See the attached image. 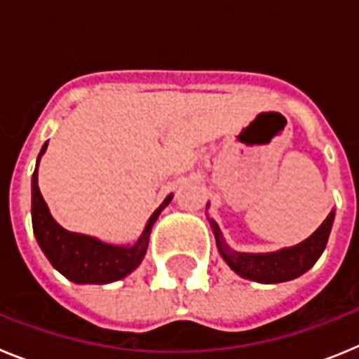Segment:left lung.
<instances>
[{"mask_svg": "<svg viewBox=\"0 0 359 359\" xmlns=\"http://www.w3.org/2000/svg\"><path fill=\"white\" fill-rule=\"evenodd\" d=\"M332 221H334V210L327 215V219L320 224L318 230L309 239L297 244L293 248H284L273 253L231 252L223 243L221 231L214 221H212V226H214L219 252L237 275H241L243 278H250V280L261 282V284H278V282L293 280V278L300 277L318 261V257L322 255L325 244H327Z\"/></svg>", "mask_w": 359, "mask_h": 359, "instance_id": "8db88e82", "label": "left lung"}]
</instances>
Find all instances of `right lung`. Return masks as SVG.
Masks as SVG:
<instances>
[{
    "label": "right lung",
    "mask_w": 359,
    "mask_h": 359,
    "mask_svg": "<svg viewBox=\"0 0 359 359\" xmlns=\"http://www.w3.org/2000/svg\"><path fill=\"white\" fill-rule=\"evenodd\" d=\"M46 145L48 142L43 145L41 154L46 151ZM37 165L32 176V226L41 250L48 257L53 268L75 284H107L120 280L138 268L147 252L152 224L156 223L160 212L169 205L172 194L151 215L144 233L133 246H113L93 237L72 233L53 221L37 185Z\"/></svg>",
    "instance_id": "right-lung-1"
}]
</instances>
